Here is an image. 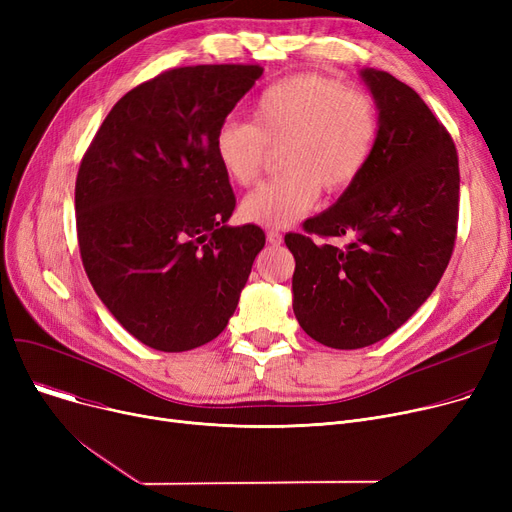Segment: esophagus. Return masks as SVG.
Returning <instances> with one entry per match:
<instances>
[{
  "instance_id": "obj_1",
  "label": "esophagus",
  "mask_w": 512,
  "mask_h": 512,
  "mask_svg": "<svg viewBox=\"0 0 512 512\" xmlns=\"http://www.w3.org/2000/svg\"><path fill=\"white\" fill-rule=\"evenodd\" d=\"M267 240H270V245L280 247L282 242H284V236L278 230H267Z\"/></svg>"
}]
</instances>
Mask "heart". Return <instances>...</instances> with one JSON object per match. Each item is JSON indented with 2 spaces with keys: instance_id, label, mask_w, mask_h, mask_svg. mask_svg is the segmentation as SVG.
Instances as JSON below:
<instances>
[{
  "instance_id": "b5f03b06",
  "label": "heart",
  "mask_w": 512,
  "mask_h": 512,
  "mask_svg": "<svg viewBox=\"0 0 512 512\" xmlns=\"http://www.w3.org/2000/svg\"><path fill=\"white\" fill-rule=\"evenodd\" d=\"M378 137L373 101L348 91L334 78L297 74L263 89L251 107V122L226 120L213 149L224 174L253 184L267 147H281L282 176L242 199L240 215L257 226L284 228L317 203L319 186L344 191L365 170Z\"/></svg>"
}]
</instances>
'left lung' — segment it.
I'll use <instances>...</instances> for the list:
<instances>
[{"mask_svg": "<svg viewBox=\"0 0 512 512\" xmlns=\"http://www.w3.org/2000/svg\"><path fill=\"white\" fill-rule=\"evenodd\" d=\"M378 107V137L338 201L288 232L297 267L292 309L330 348H363L396 332L438 286L459 220V155L425 101L384 70L359 72ZM351 235L344 249L315 243Z\"/></svg>", "mask_w": 512, "mask_h": 512, "instance_id": "obj_1", "label": "left lung"}]
</instances>
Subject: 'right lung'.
<instances>
[{
    "mask_svg": "<svg viewBox=\"0 0 512 512\" xmlns=\"http://www.w3.org/2000/svg\"><path fill=\"white\" fill-rule=\"evenodd\" d=\"M261 66L174 68L107 114L76 176L85 272L122 328L164 353L228 326L265 245L255 224L228 226L236 199L213 139Z\"/></svg>",
    "mask_w": 512,
    "mask_h": 512,
    "instance_id": "1",
    "label": "right lung"
}]
</instances>
